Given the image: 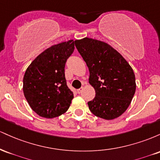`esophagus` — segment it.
<instances>
[{
	"label": "esophagus",
	"mask_w": 160,
	"mask_h": 160,
	"mask_svg": "<svg viewBox=\"0 0 160 160\" xmlns=\"http://www.w3.org/2000/svg\"><path fill=\"white\" fill-rule=\"evenodd\" d=\"M82 90H83V87L80 88V89H78V92L79 93V94H80V93H81L82 92Z\"/></svg>",
	"instance_id": "34e87169"
}]
</instances>
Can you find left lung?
Wrapping results in <instances>:
<instances>
[{"mask_svg":"<svg viewBox=\"0 0 160 160\" xmlns=\"http://www.w3.org/2000/svg\"><path fill=\"white\" fill-rule=\"evenodd\" d=\"M75 46L89 68V82L95 97L88 102L93 114L111 120L131 104L136 89L135 77L128 62L111 45L92 38L76 40Z\"/></svg>","mask_w":160,"mask_h":160,"instance_id":"left-lung-1","label":"left lung"}]
</instances>
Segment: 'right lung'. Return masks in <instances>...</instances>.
Masks as SVG:
<instances>
[{
	"label": "right lung",
	"mask_w": 160,
	"mask_h": 160,
	"mask_svg": "<svg viewBox=\"0 0 160 160\" xmlns=\"http://www.w3.org/2000/svg\"><path fill=\"white\" fill-rule=\"evenodd\" d=\"M74 50L73 40L45 49L25 71L23 92L37 114L54 118L68 111L74 94L66 83L65 63Z\"/></svg>",
	"instance_id": "1"
}]
</instances>
